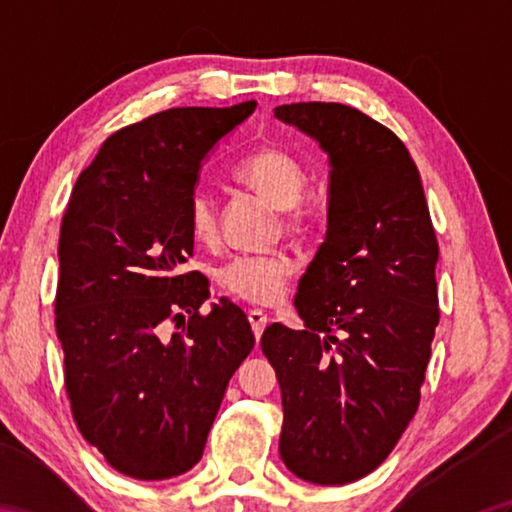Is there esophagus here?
Segmentation results:
<instances>
[{"instance_id": "obj_1", "label": "esophagus", "mask_w": 512, "mask_h": 512, "mask_svg": "<svg viewBox=\"0 0 512 512\" xmlns=\"http://www.w3.org/2000/svg\"><path fill=\"white\" fill-rule=\"evenodd\" d=\"M248 321H250V328L255 332V339L259 341V336H262L264 328L268 325V317L262 310H248Z\"/></svg>"}]
</instances>
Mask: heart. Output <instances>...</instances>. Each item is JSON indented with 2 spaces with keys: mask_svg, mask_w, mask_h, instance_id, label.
I'll use <instances>...</instances> for the list:
<instances>
[{
  "mask_svg": "<svg viewBox=\"0 0 512 512\" xmlns=\"http://www.w3.org/2000/svg\"><path fill=\"white\" fill-rule=\"evenodd\" d=\"M235 178L284 209L286 226L292 231H299L303 226V211L297 202L308 184V173L288 151L277 147L257 149L255 154L239 162ZM187 217L189 231L198 242H213L217 235V209L209 193H193ZM292 273H295V264L284 253L237 255L220 268V281L239 299L257 303V306H273L286 297Z\"/></svg>",
  "mask_w": 512,
  "mask_h": 512,
  "instance_id": "b5f03b06",
  "label": "heart"
}]
</instances>
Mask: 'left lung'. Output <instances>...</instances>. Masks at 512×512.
<instances>
[{
    "mask_svg": "<svg viewBox=\"0 0 512 512\" xmlns=\"http://www.w3.org/2000/svg\"><path fill=\"white\" fill-rule=\"evenodd\" d=\"M275 116L330 158L328 231L295 297L306 330L262 334L284 405L279 453L301 480L350 484L383 464L418 409L440 321L438 239L391 129L341 103Z\"/></svg>",
    "mask_w": 512,
    "mask_h": 512,
    "instance_id": "8db88e82",
    "label": "left lung"
}]
</instances>
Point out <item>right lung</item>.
<instances>
[{
  "label": "right lung",
  "instance_id": "add662e5",
  "mask_svg": "<svg viewBox=\"0 0 512 512\" xmlns=\"http://www.w3.org/2000/svg\"><path fill=\"white\" fill-rule=\"evenodd\" d=\"M255 107H173L118 129L63 213L54 325L65 391L83 438L134 480L200 462L228 380L255 347L235 303L200 314L209 281L184 270L202 160Z\"/></svg>",
  "mask_w": 512,
  "mask_h": 512
}]
</instances>
